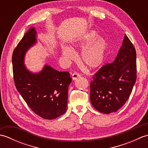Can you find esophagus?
<instances>
[{"mask_svg":"<svg viewBox=\"0 0 148 148\" xmlns=\"http://www.w3.org/2000/svg\"><path fill=\"white\" fill-rule=\"evenodd\" d=\"M80 76L81 75L79 73H77V72H74V73L72 74V78L73 80L76 79L77 78H79Z\"/></svg>","mask_w":148,"mask_h":148,"instance_id":"esophagus-1","label":"esophagus"}]
</instances>
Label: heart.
<instances>
[{"mask_svg": "<svg viewBox=\"0 0 148 148\" xmlns=\"http://www.w3.org/2000/svg\"><path fill=\"white\" fill-rule=\"evenodd\" d=\"M96 36L97 34L95 31H90L83 36L82 38L73 42L72 46L75 48H82L91 40L95 39ZM106 49L107 42L102 37H98L94 39L83 48L81 51L80 55L81 62L88 69H94L98 68L102 64L104 60ZM62 53L63 56L69 60H74L75 58L74 50L68 46H62Z\"/></svg>", "mask_w": 148, "mask_h": 148, "instance_id": "obj_1", "label": "heart"}]
</instances>
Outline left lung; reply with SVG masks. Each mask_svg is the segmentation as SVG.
Segmentation results:
<instances>
[{
    "label": "left lung",
    "instance_id": "obj_1",
    "mask_svg": "<svg viewBox=\"0 0 148 148\" xmlns=\"http://www.w3.org/2000/svg\"><path fill=\"white\" fill-rule=\"evenodd\" d=\"M136 79V51L125 35L114 60L103 65L93 77L90 83L92 104L103 114L116 112L129 98Z\"/></svg>",
    "mask_w": 148,
    "mask_h": 148
}]
</instances>
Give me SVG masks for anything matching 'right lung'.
<instances>
[{"label":"right lung","instance_id":"1","mask_svg":"<svg viewBox=\"0 0 148 148\" xmlns=\"http://www.w3.org/2000/svg\"><path fill=\"white\" fill-rule=\"evenodd\" d=\"M36 42V31L31 27L12 55L15 86L32 111L46 119H53L67 110L69 86L72 81L68 72H59L46 65L41 72L33 74L23 64L24 56Z\"/></svg>","mask_w":148,"mask_h":148}]
</instances>
